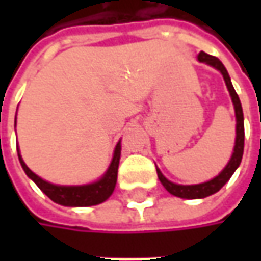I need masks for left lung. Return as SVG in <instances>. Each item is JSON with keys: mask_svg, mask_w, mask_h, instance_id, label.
<instances>
[{"mask_svg": "<svg viewBox=\"0 0 261 261\" xmlns=\"http://www.w3.org/2000/svg\"><path fill=\"white\" fill-rule=\"evenodd\" d=\"M199 62H205L207 65L214 66L216 68L225 80L226 88L229 91L231 95V100H232V105L236 109V119H237V135H236V145H234V152L231 155V160L228 161L226 167L216 175L215 178L205 181V183H200V185H190V186H183V185H175L173 181L167 180L166 177L163 175V173L156 168V174L160 181L163 183V186L166 187V190L168 193H171L173 196L177 197H181V199H203L206 196H211L216 193L218 190L222 189V186L225 185L226 181L231 178V175L234 174L240 163H241V158H243V152H244V116H243V107L240 103V98L238 94L236 93L232 83H231V78L228 75V71L225 69V66L222 65V62L212 55H207L205 52H200L197 55Z\"/></svg>", "mask_w": 261, "mask_h": 261, "instance_id": "obj_1", "label": "left lung"}]
</instances>
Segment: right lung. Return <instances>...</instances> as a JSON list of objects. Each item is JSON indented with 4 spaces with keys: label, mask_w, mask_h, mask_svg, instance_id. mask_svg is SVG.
Segmentation results:
<instances>
[{
    "label": "right lung",
    "mask_w": 261,
    "mask_h": 261,
    "mask_svg": "<svg viewBox=\"0 0 261 261\" xmlns=\"http://www.w3.org/2000/svg\"><path fill=\"white\" fill-rule=\"evenodd\" d=\"M120 141L117 142L115 148V154H113V160L110 163V166L107 168L105 175L97 180L94 183L84 186H58L52 185L49 181H45L43 178H40L39 175H36L29 167L25 166L23 158L18 152V160L20 164L23 167L24 173L27 177H30L35 181L37 187L45 193L50 200H54L55 203H59L62 206H93L103 203L107 200L110 195L115 190L116 181H117V168H119V160H120Z\"/></svg>",
    "instance_id": "right-lung-1"
}]
</instances>
